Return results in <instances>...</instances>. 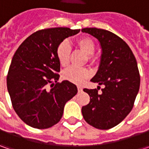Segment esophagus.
Here are the masks:
<instances>
[{"label": "esophagus", "mask_w": 149, "mask_h": 149, "mask_svg": "<svg viewBox=\"0 0 149 149\" xmlns=\"http://www.w3.org/2000/svg\"><path fill=\"white\" fill-rule=\"evenodd\" d=\"M77 88H78V90H79V92H80V91H82V89H83V88H82L81 86H78Z\"/></svg>", "instance_id": "1"}]
</instances>
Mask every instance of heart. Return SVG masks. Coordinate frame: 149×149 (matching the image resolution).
<instances>
[{"instance_id":"1","label":"heart","mask_w":149,"mask_h":149,"mask_svg":"<svg viewBox=\"0 0 149 149\" xmlns=\"http://www.w3.org/2000/svg\"><path fill=\"white\" fill-rule=\"evenodd\" d=\"M76 45L87 55H91L95 52V44L93 40L88 37L79 38L76 40ZM70 54V44L67 40H64L58 45L56 49V56L60 64L62 66H66L69 63ZM90 72L85 68H79L75 66H70L65 70L62 73L64 79L71 83L81 84L89 77Z\"/></svg>"}]
</instances>
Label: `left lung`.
I'll return each instance as SVG.
<instances>
[{
  "label": "left lung",
  "instance_id": "obj_1",
  "mask_svg": "<svg viewBox=\"0 0 149 149\" xmlns=\"http://www.w3.org/2000/svg\"><path fill=\"white\" fill-rule=\"evenodd\" d=\"M81 31L100 42L99 70L91 81L104 85L100 95L98 88L84 89L90 101L82 107V114L96 129H111L121 123L134 107L140 85L137 61L129 45L113 33L97 28H84Z\"/></svg>",
  "mask_w": 149,
  "mask_h": 149
}]
</instances>
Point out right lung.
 Listing matches in <instances>:
<instances>
[{"label": "right lung", "instance_id": "1", "mask_svg": "<svg viewBox=\"0 0 149 149\" xmlns=\"http://www.w3.org/2000/svg\"><path fill=\"white\" fill-rule=\"evenodd\" d=\"M79 32L67 27L41 30L26 38L15 53L6 78L7 89L15 113L32 128L48 129L56 124L66 102L77 94L74 84L57 83L60 64L56 49Z\"/></svg>", "mask_w": 149, "mask_h": 149}]
</instances>
